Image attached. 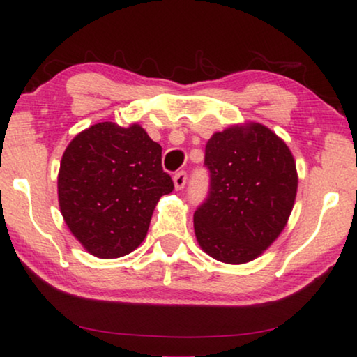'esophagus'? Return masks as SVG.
Returning <instances> with one entry per match:
<instances>
[{
    "label": "esophagus",
    "mask_w": 357,
    "mask_h": 357,
    "mask_svg": "<svg viewBox=\"0 0 357 357\" xmlns=\"http://www.w3.org/2000/svg\"><path fill=\"white\" fill-rule=\"evenodd\" d=\"M173 181H174L176 189H183L184 186H186V181H188L186 171H179V173H176L173 176Z\"/></svg>",
    "instance_id": "34e87169"
}]
</instances>
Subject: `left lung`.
Returning <instances> with one entry per match:
<instances>
[{"instance_id":"obj_1","label":"left lung","mask_w":357,"mask_h":357,"mask_svg":"<svg viewBox=\"0 0 357 357\" xmlns=\"http://www.w3.org/2000/svg\"><path fill=\"white\" fill-rule=\"evenodd\" d=\"M208 194L194 212L201 248L222 263L258 258L286 227L297 194L289 146L261 123L217 132L206 145Z\"/></svg>"}]
</instances>
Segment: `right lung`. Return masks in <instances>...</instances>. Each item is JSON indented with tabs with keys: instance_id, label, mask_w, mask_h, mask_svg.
I'll return each mask as SVG.
<instances>
[{
	"instance_id": "right-lung-1",
	"label": "right lung",
	"mask_w": 357,
	"mask_h": 357,
	"mask_svg": "<svg viewBox=\"0 0 357 357\" xmlns=\"http://www.w3.org/2000/svg\"><path fill=\"white\" fill-rule=\"evenodd\" d=\"M174 189L161 146L140 126L98 122L61 156L59 202L70 231L98 258L129 255L144 241L161 196Z\"/></svg>"
}]
</instances>
